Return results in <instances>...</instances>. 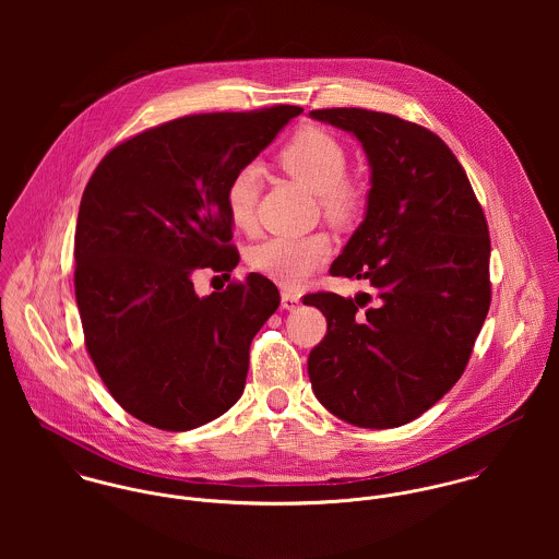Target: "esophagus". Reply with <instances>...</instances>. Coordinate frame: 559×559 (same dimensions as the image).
Wrapping results in <instances>:
<instances>
[{
  "mask_svg": "<svg viewBox=\"0 0 559 559\" xmlns=\"http://www.w3.org/2000/svg\"><path fill=\"white\" fill-rule=\"evenodd\" d=\"M301 304V295L293 293V290H282V308L284 310H297Z\"/></svg>",
  "mask_w": 559,
  "mask_h": 559,
  "instance_id": "34e87169",
  "label": "esophagus"
}]
</instances>
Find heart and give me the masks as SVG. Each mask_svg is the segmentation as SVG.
Returning a JSON list of instances; mask_svg holds the SVG:
<instances>
[{"label": "heart", "mask_w": 559, "mask_h": 559, "mask_svg": "<svg viewBox=\"0 0 559 559\" xmlns=\"http://www.w3.org/2000/svg\"><path fill=\"white\" fill-rule=\"evenodd\" d=\"M286 174L310 191L319 193L324 215L335 224L353 222L364 206V189L346 176L348 153L344 144L320 127L299 129L277 155ZM260 171L245 165L226 187V213L235 228L251 230L255 224ZM333 251V242L324 233L306 237H271L249 249V266L273 282L297 288L301 286Z\"/></svg>", "instance_id": "1"}]
</instances>
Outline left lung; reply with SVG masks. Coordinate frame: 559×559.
<instances>
[{
	"instance_id": "8db88e82",
	"label": "left lung",
	"mask_w": 559,
	"mask_h": 559,
	"mask_svg": "<svg viewBox=\"0 0 559 559\" xmlns=\"http://www.w3.org/2000/svg\"><path fill=\"white\" fill-rule=\"evenodd\" d=\"M310 118L353 133L368 157L366 217L329 273L372 293L304 299L326 319L308 372L320 404L359 428L426 413L465 372L490 306V239L463 165L432 131L357 107Z\"/></svg>"
}]
</instances>
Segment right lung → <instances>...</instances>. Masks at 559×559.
<instances>
[{
	"mask_svg": "<svg viewBox=\"0 0 559 559\" xmlns=\"http://www.w3.org/2000/svg\"><path fill=\"white\" fill-rule=\"evenodd\" d=\"M301 111L165 122L116 146L85 185L75 233L85 348L109 394L144 424L191 430L240 399L249 344L280 293L249 273L200 297L191 275L239 264L226 187Z\"/></svg>",
	"mask_w": 559,
	"mask_h": 559,
	"instance_id": "obj_1",
	"label": "right lung"
}]
</instances>
